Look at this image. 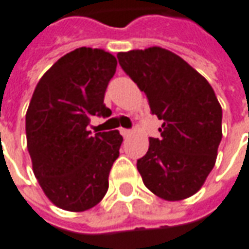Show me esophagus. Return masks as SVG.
I'll return each mask as SVG.
<instances>
[{"instance_id": "esophagus-1", "label": "esophagus", "mask_w": 249, "mask_h": 249, "mask_svg": "<svg viewBox=\"0 0 249 249\" xmlns=\"http://www.w3.org/2000/svg\"><path fill=\"white\" fill-rule=\"evenodd\" d=\"M131 130H127V128H121V134L123 137H128V136H131Z\"/></svg>"}]
</instances>
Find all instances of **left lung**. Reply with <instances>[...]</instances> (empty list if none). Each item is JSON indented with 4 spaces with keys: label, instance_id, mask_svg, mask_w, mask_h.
I'll use <instances>...</instances> for the list:
<instances>
[{
    "label": "left lung",
    "instance_id": "obj_1",
    "mask_svg": "<svg viewBox=\"0 0 249 249\" xmlns=\"http://www.w3.org/2000/svg\"><path fill=\"white\" fill-rule=\"evenodd\" d=\"M118 60L163 121L160 138H149L146 155L137 161L144 185L167 201L191 197L214 168L222 140V107L214 89L160 46L119 52Z\"/></svg>",
    "mask_w": 249,
    "mask_h": 249
}]
</instances>
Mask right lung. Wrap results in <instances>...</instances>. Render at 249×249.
Masks as SVG:
<instances>
[{"label":"right lung","instance_id":"obj_1","mask_svg":"<svg viewBox=\"0 0 249 249\" xmlns=\"http://www.w3.org/2000/svg\"><path fill=\"white\" fill-rule=\"evenodd\" d=\"M118 61L109 52L78 48L58 58L35 88L26 113L27 149L45 196L61 210L82 213L103 200L119 158L118 130H88L91 116H109L104 105Z\"/></svg>","mask_w":249,"mask_h":249}]
</instances>
